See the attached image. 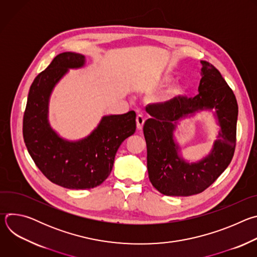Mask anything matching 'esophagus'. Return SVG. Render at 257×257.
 <instances>
[{
    "mask_svg": "<svg viewBox=\"0 0 257 257\" xmlns=\"http://www.w3.org/2000/svg\"><path fill=\"white\" fill-rule=\"evenodd\" d=\"M144 118H143V116L141 115V114H138L137 116H136V125H137V129L138 130H141L142 129V127H143V124H144Z\"/></svg>",
    "mask_w": 257,
    "mask_h": 257,
    "instance_id": "obj_1",
    "label": "esophagus"
}]
</instances>
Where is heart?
<instances>
[{
	"label": "heart",
	"instance_id": "1",
	"mask_svg": "<svg viewBox=\"0 0 257 257\" xmlns=\"http://www.w3.org/2000/svg\"><path fill=\"white\" fill-rule=\"evenodd\" d=\"M183 92H184V88H183L181 85L173 86L170 89H168L167 92L162 96V100L165 103L171 102V101L175 100L176 98L180 97L183 94Z\"/></svg>",
	"mask_w": 257,
	"mask_h": 257
}]
</instances>
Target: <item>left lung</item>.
Masks as SVG:
<instances>
[{"instance_id": "left-lung-1", "label": "left lung", "mask_w": 257, "mask_h": 257, "mask_svg": "<svg viewBox=\"0 0 257 257\" xmlns=\"http://www.w3.org/2000/svg\"><path fill=\"white\" fill-rule=\"evenodd\" d=\"M202 78L193 97L181 95L165 103L146 106L153 118L146 120L143 134L148 148V170L153 186L168 196H190L201 193L230 165L236 148L238 103L219 71L200 61ZM203 107L217 109L222 132L211 155L197 164L189 165L176 155L172 131L177 119Z\"/></svg>"}]
</instances>
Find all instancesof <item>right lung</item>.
<instances>
[{"label": "right lung", "mask_w": 257, "mask_h": 257, "mask_svg": "<svg viewBox=\"0 0 257 257\" xmlns=\"http://www.w3.org/2000/svg\"><path fill=\"white\" fill-rule=\"evenodd\" d=\"M84 64V56L66 52L58 55L33 80L23 115V139L40 171L55 184L68 189L94 188L108 177L121 143L136 129V114L105 116L85 139L68 142L48 123L52 89L68 68Z\"/></svg>", "instance_id": "add662e5"}]
</instances>
